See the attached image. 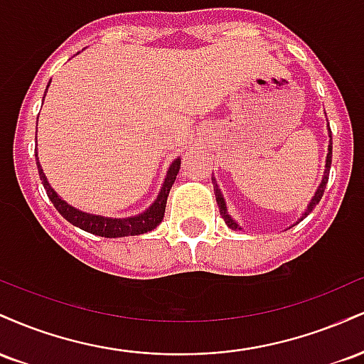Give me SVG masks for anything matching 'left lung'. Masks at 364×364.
Returning a JSON list of instances; mask_svg holds the SVG:
<instances>
[{"instance_id": "8db88e82", "label": "left lung", "mask_w": 364, "mask_h": 364, "mask_svg": "<svg viewBox=\"0 0 364 364\" xmlns=\"http://www.w3.org/2000/svg\"><path fill=\"white\" fill-rule=\"evenodd\" d=\"M328 136H330V140H328V154H327V159H325V169H323V176H321V183H320V186L316 188L315 195H313V198L310 200V203H308V207L304 208V212H303L301 219H299V220H303L304 217H306L308 214H310V212L313 210V208H315L316 205H318V202L321 200V196H323L325 186H327V181H328V173H330V164H332V132H330V128H328ZM212 183H214L215 200H217V205H219V212H220V215H223L224 223L228 224V228H231L232 231H240V229H243V228H241L240 224L236 223L235 219H232L231 215H229V212H228V205H225V200H224V195H223V191H220L219 185H217L215 178H212ZM299 220H298V223H299ZM298 223H296V224H298Z\"/></svg>"}]
</instances>
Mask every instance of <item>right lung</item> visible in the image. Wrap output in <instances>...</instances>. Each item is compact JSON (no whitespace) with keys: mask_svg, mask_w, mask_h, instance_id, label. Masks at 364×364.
Segmentation results:
<instances>
[{"mask_svg":"<svg viewBox=\"0 0 364 364\" xmlns=\"http://www.w3.org/2000/svg\"><path fill=\"white\" fill-rule=\"evenodd\" d=\"M51 83V82H49ZM49 87V85H48ZM48 90V89H46ZM46 97V94H44ZM39 119V118H37ZM36 164L37 171H39V178L43 181L46 193H48L49 200L53 202V205L56 207V210L68 220L70 224L77 225L82 231L90 232V235H97L102 237H124V236H139L144 235V232L152 231L156 229L159 224L164 219L166 212V202H168V195L171 191V186L176 181V176L179 173V168H181V157L174 159L173 164L169 166L168 174H166L164 183H162L161 191H159L157 198L154 200L152 205L145 208L141 214L129 215V217H104V215H95L89 214V212H82L78 208H75L66 203L65 200L61 198L56 191L53 190L51 185H49L48 178H46L43 166H41L39 157H37L36 150Z\"/></svg>","mask_w":364,"mask_h":364,"instance_id":"add662e5","label":"right lung"}]
</instances>
